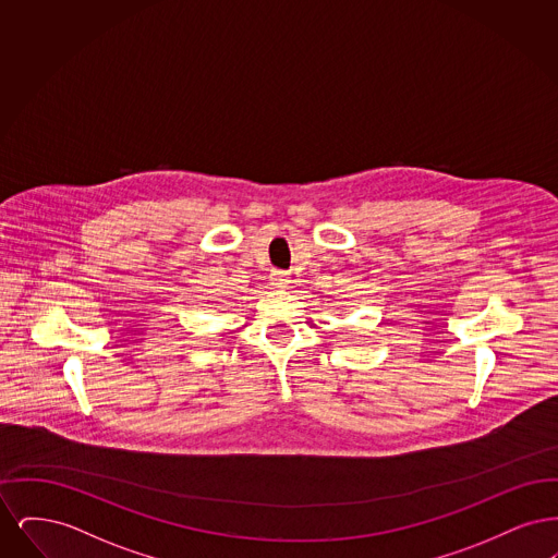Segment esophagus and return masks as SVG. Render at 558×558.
<instances>
[{
  "label": "esophagus",
  "instance_id": "1",
  "mask_svg": "<svg viewBox=\"0 0 558 558\" xmlns=\"http://www.w3.org/2000/svg\"><path fill=\"white\" fill-rule=\"evenodd\" d=\"M269 278H271V284L276 287V289H284L291 280H289V274L287 271H282V269H274L271 274H269Z\"/></svg>",
  "mask_w": 558,
  "mask_h": 558
}]
</instances>
